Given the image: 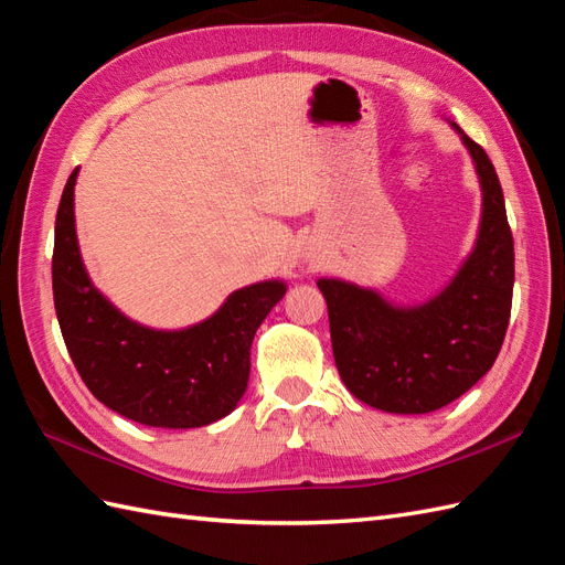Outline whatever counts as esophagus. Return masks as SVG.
Here are the masks:
<instances>
[{"label": "esophagus", "instance_id": "1", "mask_svg": "<svg viewBox=\"0 0 565 565\" xmlns=\"http://www.w3.org/2000/svg\"><path fill=\"white\" fill-rule=\"evenodd\" d=\"M310 257V263H315V259H312V255H308Z\"/></svg>", "mask_w": 565, "mask_h": 565}]
</instances>
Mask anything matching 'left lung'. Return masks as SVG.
Listing matches in <instances>:
<instances>
[{"label": "left lung", "instance_id": "left-lung-1", "mask_svg": "<svg viewBox=\"0 0 565 565\" xmlns=\"http://www.w3.org/2000/svg\"><path fill=\"white\" fill-rule=\"evenodd\" d=\"M451 128L472 157L482 191L480 228L454 279L415 306L353 281H317L345 388L384 413L423 415L448 406L491 370L509 329L515 267L503 191L487 152L458 124Z\"/></svg>", "mask_w": 565, "mask_h": 565}]
</instances>
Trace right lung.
I'll return each instance as SVG.
<instances>
[{
    "label": "right lung",
    "instance_id": "obj_1",
    "mask_svg": "<svg viewBox=\"0 0 565 565\" xmlns=\"http://www.w3.org/2000/svg\"><path fill=\"white\" fill-rule=\"evenodd\" d=\"M71 173L56 210L52 288L71 360L93 396L128 420L191 429L238 406L250 377L257 327L286 294L281 279L231 294L207 320L185 329L138 324L97 291L85 271Z\"/></svg>",
    "mask_w": 565,
    "mask_h": 565
}]
</instances>
